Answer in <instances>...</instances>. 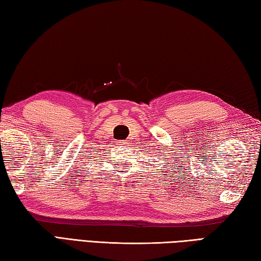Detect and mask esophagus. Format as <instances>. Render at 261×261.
Wrapping results in <instances>:
<instances>
[{
	"label": "esophagus",
	"mask_w": 261,
	"mask_h": 261,
	"mask_svg": "<svg viewBox=\"0 0 261 261\" xmlns=\"http://www.w3.org/2000/svg\"><path fill=\"white\" fill-rule=\"evenodd\" d=\"M120 144H121V142H120ZM121 145H124V144H121Z\"/></svg>",
	"instance_id": "esophagus-1"
}]
</instances>
